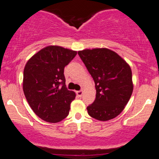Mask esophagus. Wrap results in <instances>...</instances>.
<instances>
[{"label": "esophagus", "instance_id": "esophagus-1", "mask_svg": "<svg viewBox=\"0 0 159 159\" xmlns=\"http://www.w3.org/2000/svg\"><path fill=\"white\" fill-rule=\"evenodd\" d=\"M76 94H77V96H79V97H81L82 95H83V91L82 90L76 91Z\"/></svg>", "mask_w": 159, "mask_h": 159}]
</instances>
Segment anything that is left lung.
Listing matches in <instances>:
<instances>
[{
	"label": "left lung",
	"mask_w": 159,
	"mask_h": 159,
	"mask_svg": "<svg viewBox=\"0 0 159 159\" xmlns=\"http://www.w3.org/2000/svg\"><path fill=\"white\" fill-rule=\"evenodd\" d=\"M95 82L96 99L87 107L91 117L106 121L118 116L133 91L130 66L116 52L107 48L78 52Z\"/></svg>",
	"instance_id": "8db88e82"
}]
</instances>
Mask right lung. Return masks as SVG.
Returning <instances> with one entry per match:
<instances>
[{
  "instance_id": "1",
  "label": "right lung",
  "mask_w": 159,
  "mask_h": 159,
  "mask_svg": "<svg viewBox=\"0 0 159 159\" xmlns=\"http://www.w3.org/2000/svg\"><path fill=\"white\" fill-rule=\"evenodd\" d=\"M77 52L51 45L38 52L24 69L23 90L29 105L42 120L58 123L69 115L75 98L65 84L64 68Z\"/></svg>"
}]
</instances>
